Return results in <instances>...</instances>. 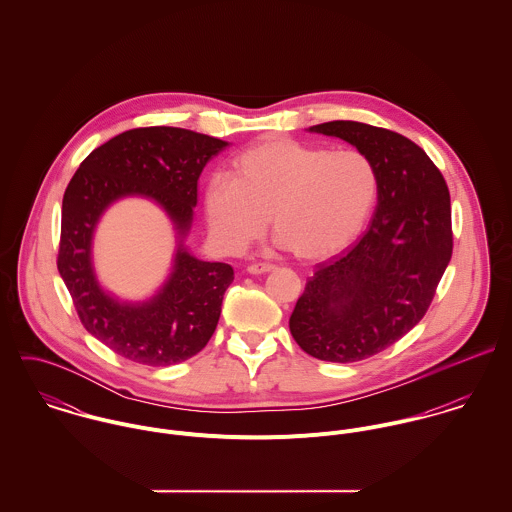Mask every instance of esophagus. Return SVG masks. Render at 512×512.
<instances>
[{
	"mask_svg": "<svg viewBox=\"0 0 512 512\" xmlns=\"http://www.w3.org/2000/svg\"><path fill=\"white\" fill-rule=\"evenodd\" d=\"M276 266L274 264H266V262H258V264H250L248 266V272L250 274H268V272H274Z\"/></svg>",
	"mask_w": 512,
	"mask_h": 512,
	"instance_id": "esophagus-1",
	"label": "esophagus"
}]
</instances>
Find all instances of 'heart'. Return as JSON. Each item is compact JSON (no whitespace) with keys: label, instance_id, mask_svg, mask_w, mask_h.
I'll use <instances>...</instances> for the list:
<instances>
[{"label":"heart","instance_id":"heart-1","mask_svg":"<svg viewBox=\"0 0 512 512\" xmlns=\"http://www.w3.org/2000/svg\"><path fill=\"white\" fill-rule=\"evenodd\" d=\"M378 195V171L361 149L264 138L230 163V179L205 189L209 226L228 252L258 240L268 217L278 242L303 262L341 254L363 230Z\"/></svg>","mask_w":512,"mask_h":512}]
</instances>
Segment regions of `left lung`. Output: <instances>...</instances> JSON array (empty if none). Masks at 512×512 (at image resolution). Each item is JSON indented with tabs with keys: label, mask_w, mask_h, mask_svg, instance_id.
Instances as JSON below:
<instances>
[{
	"label": "left lung",
	"mask_w": 512,
	"mask_h": 512,
	"mask_svg": "<svg viewBox=\"0 0 512 512\" xmlns=\"http://www.w3.org/2000/svg\"><path fill=\"white\" fill-rule=\"evenodd\" d=\"M309 132L353 144L378 171V205L365 236L343 258L319 266L290 317L307 355L355 363L396 343L426 315L453 252L449 191L428 153L402 134L351 120Z\"/></svg>",
	"instance_id": "left-lung-1"
}]
</instances>
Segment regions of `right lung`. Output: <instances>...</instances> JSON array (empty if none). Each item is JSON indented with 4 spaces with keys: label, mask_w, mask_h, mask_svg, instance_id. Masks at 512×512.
Here are the masks:
<instances>
[{
    "label": "right lung",
    "mask_w": 512,
    "mask_h": 512,
    "mask_svg": "<svg viewBox=\"0 0 512 512\" xmlns=\"http://www.w3.org/2000/svg\"><path fill=\"white\" fill-rule=\"evenodd\" d=\"M226 146L183 128L128 130L96 147L65 191L59 274L84 329L124 359L147 366L177 365L203 351L217 329L234 270L191 256L183 248V236L193 222L199 177L207 161ZM132 194L155 200L180 234L170 280L144 304H122L104 293L89 260L99 215L114 200Z\"/></svg>",
    "instance_id": "obj_1"
}]
</instances>
